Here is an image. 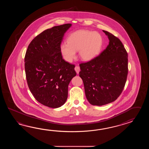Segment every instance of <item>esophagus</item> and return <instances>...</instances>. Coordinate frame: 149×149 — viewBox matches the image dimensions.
Returning a JSON list of instances; mask_svg holds the SVG:
<instances>
[{
  "mask_svg": "<svg viewBox=\"0 0 149 149\" xmlns=\"http://www.w3.org/2000/svg\"><path fill=\"white\" fill-rule=\"evenodd\" d=\"M74 70L76 71V73L78 74L79 73V72H80V68L78 66H76L75 68H74Z\"/></svg>",
  "mask_w": 149,
  "mask_h": 149,
  "instance_id": "esophagus-1",
  "label": "esophagus"
}]
</instances>
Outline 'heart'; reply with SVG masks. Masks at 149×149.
I'll list each match as a JSON object with an SVG mask.
<instances>
[{"instance_id":"b5f03b06","label":"heart","mask_w":149,"mask_h":149,"mask_svg":"<svg viewBox=\"0 0 149 149\" xmlns=\"http://www.w3.org/2000/svg\"><path fill=\"white\" fill-rule=\"evenodd\" d=\"M103 45L102 36L97 32L79 30L71 33L67 38V43L61 45L60 51L64 60L71 62L79 51L83 60L89 61L97 57Z\"/></svg>"}]
</instances>
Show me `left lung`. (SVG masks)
Instances as JSON below:
<instances>
[{"instance_id":"1","label":"left lung","mask_w":149,"mask_h":149,"mask_svg":"<svg viewBox=\"0 0 149 149\" xmlns=\"http://www.w3.org/2000/svg\"><path fill=\"white\" fill-rule=\"evenodd\" d=\"M107 47L98 56L80 64L86 96L91 104L102 106L114 101L123 92L128 74V54L121 41L111 33Z\"/></svg>"}]
</instances>
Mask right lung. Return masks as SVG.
Segmentation results:
<instances>
[{"label":"right lung","mask_w":149,"mask_h":149,"mask_svg":"<svg viewBox=\"0 0 149 149\" xmlns=\"http://www.w3.org/2000/svg\"><path fill=\"white\" fill-rule=\"evenodd\" d=\"M65 24L48 29L30 43L24 58L26 78L36 100L49 108L65 103L68 85L77 73L75 65L64 60L60 46L64 33L71 26Z\"/></svg>","instance_id":"obj_1"}]
</instances>
